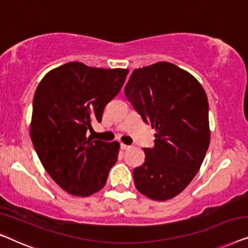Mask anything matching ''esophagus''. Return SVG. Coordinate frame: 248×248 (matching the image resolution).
Instances as JSON below:
<instances>
[{
	"mask_svg": "<svg viewBox=\"0 0 248 248\" xmlns=\"http://www.w3.org/2000/svg\"><path fill=\"white\" fill-rule=\"evenodd\" d=\"M120 147H121V149H123V151H125V149L130 148V146H129V145H125V144H123V142H121V144H120Z\"/></svg>",
	"mask_w": 248,
	"mask_h": 248,
	"instance_id": "34e87169",
	"label": "esophagus"
}]
</instances>
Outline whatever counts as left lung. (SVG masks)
Listing matches in <instances>:
<instances>
[{"label":"left lung","mask_w":248,"mask_h":248,"mask_svg":"<svg viewBox=\"0 0 248 248\" xmlns=\"http://www.w3.org/2000/svg\"><path fill=\"white\" fill-rule=\"evenodd\" d=\"M124 94L145 124L156 129L155 145L134 170L139 192L157 201L175 197L198 173L210 142L209 103L190 73L167 62L135 69Z\"/></svg>","instance_id":"8db88e82"}]
</instances>
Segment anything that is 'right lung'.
Masks as SVG:
<instances>
[{"instance_id": "1", "label": "right lung", "mask_w": 248, "mask_h": 248, "mask_svg": "<svg viewBox=\"0 0 248 248\" xmlns=\"http://www.w3.org/2000/svg\"><path fill=\"white\" fill-rule=\"evenodd\" d=\"M128 69L90 67L72 62L50 71L33 96L30 136L41 164L66 192L100 191L116 164L119 142L88 137L104 107L119 93Z\"/></svg>"}]
</instances>
